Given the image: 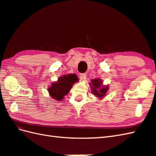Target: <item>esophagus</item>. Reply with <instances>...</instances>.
Here are the masks:
<instances>
[{"label": "esophagus", "instance_id": "obj_1", "mask_svg": "<svg viewBox=\"0 0 156 156\" xmlns=\"http://www.w3.org/2000/svg\"><path fill=\"white\" fill-rule=\"evenodd\" d=\"M80 78L81 80H84L86 79V78H87V74H85V73H81V74H80Z\"/></svg>", "mask_w": 156, "mask_h": 156}]
</instances>
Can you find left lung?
I'll return each mask as SVG.
<instances>
[{"label":"left lung","instance_id":"1","mask_svg":"<svg viewBox=\"0 0 156 156\" xmlns=\"http://www.w3.org/2000/svg\"><path fill=\"white\" fill-rule=\"evenodd\" d=\"M91 82L92 83H90V85L91 86L92 93H94V94L98 97L101 98L104 97L108 90V87H103V86L101 87L102 82L101 79H94V80H92Z\"/></svg>","mask_w":156,"mask_h":156}]
</instances>
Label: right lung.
I'll return each mask as SVG.
<instances>
[{
	"label": "right lung",
	"instance_id": "add662e5",
	"mask_svg": "<svg viewBox=\"0 0 156 156\" xmlns=\"http://www.w3.org/2000/svg\"><path fill=\"white\" fill-rule=\"evenodd\" d=\"M78 80L77 76L74 74L61 76L58 82L51 84V87L48 89L49 93L53 98L61 101L65 95L68 94L74 82Z\"/></svg>",
	"mask_w": 156,
	"mask_h": 156
}]
</instances>
